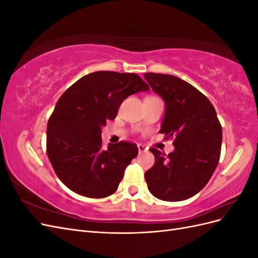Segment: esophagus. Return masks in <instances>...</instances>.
Returning <instances> with one entry per match:
<instances>
[{
    "instance_id": "1",
    "label": "esophagus",
    "mask_w": 258,
    "mask_h": 258,
    "mask_svg": "<svg viewBox=\"0 0 258 258\" xmlns=\"http://www.w3.org/2000/svg\"><path fill=\"white\" fill-rule=\"evenodd\" d=\"M138 150H139V153H144L147 151V147H145L142 144H138Z\"/></svg>"
}]
</instances>
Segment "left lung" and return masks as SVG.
<instances>
[{
	"instance_id": "8db88e82",
	"label": "left lung",
	"mask_w": 258,
	"mask_h": 258,
	"mask_svg": "<svg viewBox=\"0 0 258 258\" xmlns=\"http://www.w3.org/2000/svg\"><path fill=\"white\" fill-rule=\"evenodd\" d=\"M154 92L165 101L160 134L174 138V151L166 155L150 148L154 166L145 172L148 190L163 201H182L198 194L218 165L222 126L209 99L173 75L145 73Z\"/></svg>"
}]
</instances>
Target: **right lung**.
<instances>
[{
	"label": "right lung",
	"instance_id": "add662e5",
	"mask_svg": "<svg viewBox=\"0 0 258 258\" xmlns=\"http://www.w3.org/2000/svg\"><path fill=\"white\" fill-rule=\"evenodd\" d=\"M147 90L135 73L98 71L83 76L60 97L47 123L46 150L68 188L89 198L117 190L138 146L120 141L104 150L101 128L115 118L124 99Z\"/></svg>",
	"mask_w": 258,
	"mask_h": 258
}]
</instances>
